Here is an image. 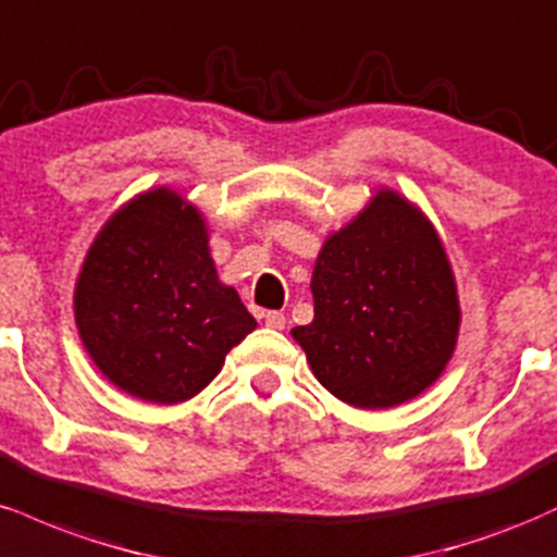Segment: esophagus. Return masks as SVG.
Listing matches in <instances>:
<instances>
[{"label":"esophagus","mask_w":557,"mask_h":557,"mask_svg":"<svg viewBox=\"0 0 557 557\" xmlns=\"http://www.w3.org/2000/svg\"><path fill=\"white\" fill-rule=\"evenodd\" d=\"M263 320H265L268 329H276V331H281L286 325V315H284V312H278V310H268Z\"/></svg>","instance_id":"esophagus-1"}]
</instances>
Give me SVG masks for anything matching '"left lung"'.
<instances>
[{
	"label": "left lung",
	"mask_w": 557,
	"mask_h": 557,
	"mask_svg": "<svg viewBox=\"0 0 557 557\" xmlns=\"http://www.w3.org/2000/svg\"><path fill=\"white\" fill-rule=\"evenodd\" d=\"M315 318L292 336L315 377L359 409L409 401L437 381L459 336L454 273L435 228L396 193L323 245Z\"/></svg>",
	"instance_id": "left-lung-1"
}]
</instances>
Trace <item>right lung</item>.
<instances>
[{
	"label": "right lung",
	"instance_id": "add662e5",
	"mask_svg": "<svg viewBox=\"0 0 557 557\" xmlns=\"http://www.w3.org/2000/svg\"><path fill=\"white\" fill-rule=\"evenodd\" d=\"M75 320L98 370L153 404L193 398L258 325L215 276L200 213L169 189L140 195L101 228Z\"/></svg>",
	"mask_w": 557,
	"mask_h": 557
}]
</instances>
